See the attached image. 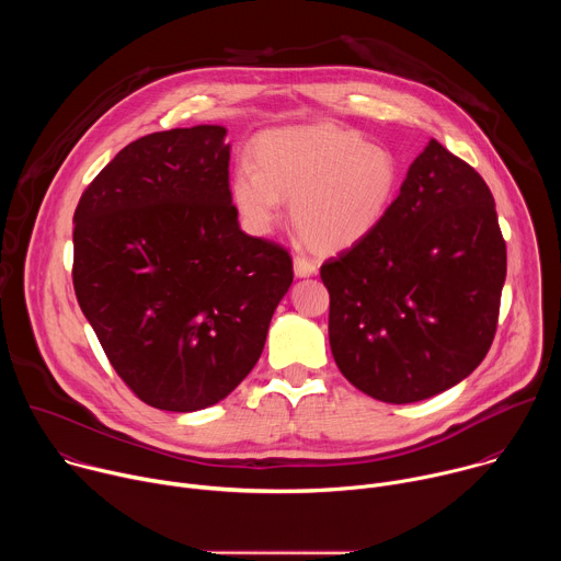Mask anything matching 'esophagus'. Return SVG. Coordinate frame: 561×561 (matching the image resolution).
<instances>
[{"label":"esophagus","mask_w":561,"mask_h":561,"mask_svg":"<svg viewBox=\"0 0 561 561\" xmlns=\"http://www.w3.org/2000/svg\"><path fill=\"white\" fill-rule=\"evenodd\" d=\"M293 266H295V275H297V277H308V275H314V273H317V262L310 260V257H306V255H295Z\"/></svg>","instance_id":"1"}]
</instances>
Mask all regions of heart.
Segmentation results:
<instances>
[{
	"mask_svg": "<svg viewBox=\"0 0 561 561\" xmlns=\"http://www.w3.org/2000/svg\"><path fill=\"white\" fill-rule=\"evenodd\" d=\"M255 167L242 162L230 182L244 224L268 232L290 199V221L319 253H337L366 239L399 191L397 157L359 133L329 124L262 135Z\"/></svg>",
	"mask_w": 561,
	"mask_h": 561,
	"instance_id": "obj_1",
	"label": "heart"
}]
</instances>
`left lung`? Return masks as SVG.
<instances>
[{"mask_svg":"<svg viewBox=\"0 0 561 561\" xmlns=\"http://www.w3.org/2000/svg\"><path fill=\"white\" fill-rule=\"evenodd\" d=\"M319 275L342 375L379 402H422L468 377L493 344L506 279L493 193L431 139L381 224Z\"/></svg>","mask_w":561,"mask_h":561,"instance_id":"obj_1","label":"left lung"}]
</instances>
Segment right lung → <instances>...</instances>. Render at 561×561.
I'll return each mask as SVG.
<instances>
[{"instance_id":"right-lung-1","label":"right lung","mask_w":561,"mask_h":561,"mask_svg":"<svg viewBox=\"0 0 561 561\" xmlns=\"http://www.w3.org/2000/svg\"><path fill=\"white\" fill-rule=\"evenodd\" d=\"M224 137L204 124L130 141L72 217L79 308L122 381L159 411L232 392L293 284L288 251L239 228Z\"/></svg>"}]
</instances>
